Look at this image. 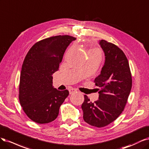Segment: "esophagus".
I'll return each mask as SVG.
<instances>
[{
	"label": "esophagus",
	"instance_id": "1",
	"mask_svg": "<svg viewBox=\"0 0 149 149\" xmlns=\"http://www.w3.org/2000/svg\"><path fill=\"white\" fill-rule=\"evenodd\" d=\"M69 93H73L75 92H77V90L75 88H69Z\"/></svg>",
	"mask_w": 149,
	"mask_h": 149
}]
</instances>
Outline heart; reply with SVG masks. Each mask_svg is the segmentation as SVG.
<instances>
[{
    "instance_id": "heart-1",
    "label": "heart",
    "mask_w": 149,
    "mask_h": 149,
    "mask_svg": "<svg viewBox=\"0 0 149 149\" xmlns=\"http://www.w3.org/2000/svg\"><path fill=\"white\" fill-rule=\"evenodd\" d=\"M97 52V53L99 54L101 56L100 51H99V49H97V48H94V49H90V50L88 51V53H89V52Z\"/></svg>"
}]
</instances>
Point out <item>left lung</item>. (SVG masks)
<instances>
[{"label":"left lung","mask_w":149,"mask_h":149,"mask_svg":"<svg viewBox=\"0 0 149 149\" xmlns=\"http://www.w3.org/2000/svg\"><path fill=\"white\" fill-rule=\"evenodd\" d=\"M99 45L105 61L94 81L100 87L98 100L92 102L85 95L81 107L86 123L102 127L113 122L123 112L132 88V77L128 60L119 47L103 40Z\"/></svg>","instance_id":"left-lung-1"}]
</instances>
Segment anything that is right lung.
Returning a JSON list of instances; mask_svg holds the SVG:
<instances>
[{
    "label": "right lung",
    "instance_id": "right-lung-1",
    "mask_svg": "<svg viewBox=\"0 0 149 149\" xmlns=\"http://www.w3.org/2000/svg\"><path fill=\"white\" fill-rule=\"evenodd\" d=\"M76 38L69 35L52 36L37 42L24 59L22 67L19 100L24 112L33 121H53L68 97V90L52 86V74L59 69L65 49Z\"/></svg>",
    "mask_w": 149,
    "mask_h": 149
}]
</instances>
